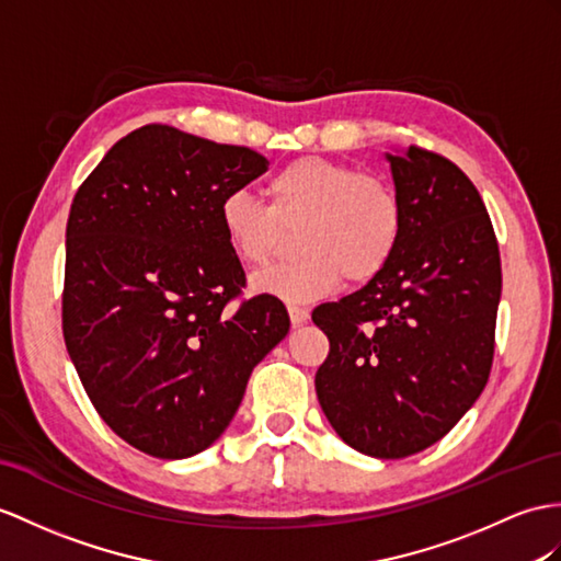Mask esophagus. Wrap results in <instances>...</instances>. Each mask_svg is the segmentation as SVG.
I'll return each mask as SVG.
<instances>
[{"instance_id":"obj_1","label":"esophagus","mask_w":561,"mask_h":561,"mask_svg":"<svg viewBox=\"0 0 561 561\" xmlns=\"http://www.w3.org/2000/svg\"><path fill=\"white\" fill-rule=\"evenodd\" d=\"M288 311H290V321H293V325H302V323H307V319H309V309L290 305V307H288Z\"/></svg>"}]
</instances>
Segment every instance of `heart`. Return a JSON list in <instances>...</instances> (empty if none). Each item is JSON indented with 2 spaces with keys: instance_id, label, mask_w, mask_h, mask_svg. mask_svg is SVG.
Segmentation results:
<instances>
[{
  "instance_id": "heart-1",
  "label": "heart",
  "mask_w": 561,
  "mask_h": 561,
  "mask_svg": "<svg viewBox=\"0 0 561 561\" xmlns=\"http://www.w3.org/2000/svg\"><path fill=\"white\" fill-rule=\"evenodd\" d=\"M268 204L230 193L218 207L224 236L240 262L262 266L297 230L302 254L254 276V290L311 302L343 276L366 283L383 271L402 238V202L383 178L323 157H299L266 181Z\"/></svg>"
}]
</instances>
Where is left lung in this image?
Instances as JSON below:
<instances>
[{"mask_svg":"<svg viewBox=\"0 0 561 561\" xmlns=\"http://www.w3.org/2000/svg\"><path fill=\"white\" fill-rule=\"evenodd\" d=\"M386 159L402 238L362 290L313 309L331 343L313 383L350 447L402 459L438 443L483 392L502 266L485 204L459 167L414 145Z\"/></svg>","mask_w":561,"mask_h":561,"instance_id":"8db88e82","label":"left lung"}]
</instances>
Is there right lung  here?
Masks as SVG:
<instances>
[{
	"mask_svg": "<svg viewBox=\"0 0 561 561\" xmlns=\"http://www.w3.org/2000/svg\"><path fill=\"white\" fill-rule=\"evenodd\" d=\"M268 167L250 147L171 126L121 138L78 187L66 224L61 321L90 402L159 459L218 440L252 368L290 331L278 297L244 288L221 199Z\"/></svg>",
	"mask_w": 561,
	"mask_h": 561,
	"instance_id": "add662e5",
	"label": "right lung"
}]
</instances>
